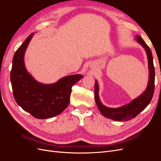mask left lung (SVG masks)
Returning <instances> with one entry per match:
<instances>
[{
	"label": "left lung",
	"mask_w": 161,
	"mask_h": 161,
	"mask_svg": "<svg viewBox=\"0 0 161 161\" xmlns=\"http://www.w3.org/2000/svg\"><path fill=\"white\" fill-rule=\"evenodd\" d=\"M136 40L144 48L148 57L149 79L147 89L137 98L131 101L128 104L120 107L118 108H108L102 104L99 97V85L97 80L95 84V100L101 114L109 119L115 121H128L134 118L143 111L150 103L153 97L154 91L155 72L153 64L152 52L147 43L140 36L136 37Z\"/></svg>",
	"instance_id": "left-lung-1"
}]
</instances>
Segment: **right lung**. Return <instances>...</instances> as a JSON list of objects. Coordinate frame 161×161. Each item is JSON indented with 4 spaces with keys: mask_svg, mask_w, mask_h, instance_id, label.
Returning <instances> with one entry per match:
<instances>
[{
    "mask_svg": "<svg viewBox=\"0 0 161 161\" xmlns=\"http://www.w3.org/2000/svg\"><path fill=\"white\" fill-rule=\"evenodd\" d=\"M33 36L31 33L14 53L11 71L14 98L21 108L37 119H47L60 114L69 104L72 86L83 76L62 78L54 84L38 82L24 64V54Z\"/></svg>",
    "mask_w": 161,
    "mask_h": 161,
    "instance_id": "1",
    "label": "right lung"
}]
</instances>
